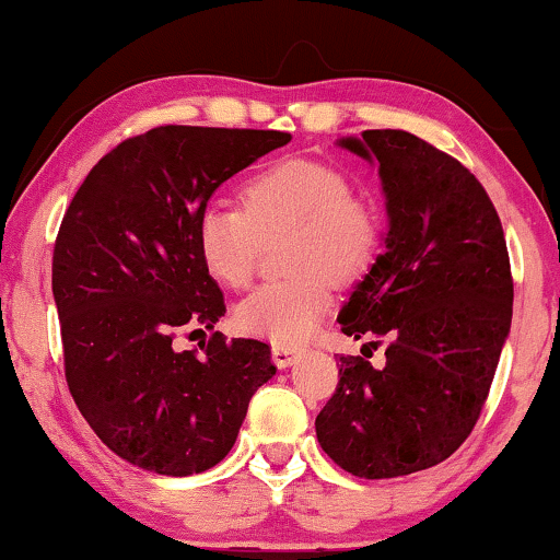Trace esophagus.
<instances>
[{
  "label": "esophagus",
  "instance_id": "esophagus-1",
  "mask_svg": "<svg viewBox=\"0 0 560 560\" xmlns=\"http://www.w3.org/2000/svg\"><path fill=\"white\" fill-rule=\"evenodd\" d=\"M298 354H301V351L293 347H285V343H272V362L278 364L280 370H285V366L293 364Z\"/></svg>",
  "mask_w": 560,
  "mask_h": 560
}]
</instances>
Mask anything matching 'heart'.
I'll return each mask as SVG.
<instances>
[{"label":"heart","instance_id":"b5f03b06","mask_svg":"<svg viewBox=\"0 0 560 560\" xmlns=\"http://www.w3.org/2000/svg\"><path fill=\"white\" fill-rule=\"evenodd\" d=\"M242 206L209 201L196 219V247L206 272L244 288L267 244L282 242L288 278L267 282L234 308V324L275 343H301L331 305V285H351L374 265L382 242L377 211L347 175L313 160H282L257 171Z\"/></svg>","mask_w":560,"mask_h":560}]
</instances>
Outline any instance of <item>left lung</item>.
Listing matches in <instances>:
<instances>
[{
  "label": "left lung",
  "mask_w": 560,
  "mask_h": 560,
  "mask_svg": "<svg viewBox=\"0 0 560 560\" xmlns=\"http://www.w3.org/2000/svg\"><path fill=\"white\" fill-rule=\"evenodd\" d=\"M341 148L377 160L389 232L339 313L354 339H387L385 366L339 357L316 418L343 471L393 479L446 462L477 425L512 320L508 242L469 167L405 129H366ZM374 349L382 341H370Z\"/></svg>",
  "instance_id": "left-lung-1"
}]
</instances>
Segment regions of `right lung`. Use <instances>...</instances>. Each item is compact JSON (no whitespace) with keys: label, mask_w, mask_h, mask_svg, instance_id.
<instances>
[{"label":"right lung","mask_w":560,"mask_h":560,"mask_svg":"<svg viewBox=\"0 0 560 560\" xmlns=\"http://www.w3.org/2000/svg\"><path fill=\"white\" fill-rule=\"evenodd\" d=\"M290 142L278 129L165 125L91 167L60 221L52 295L66 382L81 416L125 462L188 477L232 451L252 395L272 377L270 347L212 331L224 293L196 247V219L234 173Z\"/></svg>","instance_id":"add662e5"}]
</instances>
